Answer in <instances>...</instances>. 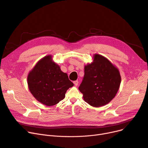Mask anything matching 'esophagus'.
<instances>
[{
  "mask_svg": "<svg viewBox=\"0 0 148 148\" xmlns=\"http://www.w3.org/2000/svg\"><path fill=\"white\" fill-rule=\"evenodd\" d=\"M73 83L75 86H77L78 83H79V82H78V80H75V81H73Z\"/></svg>",
  "mask_w": 148,
  "mask_h": 148,
  "instance_id": "esophagus-1",
  "label": "esophagus"
}]
</instances>
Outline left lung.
Masks as SVG:
<instances>
[{
  "label": "left lung",
  "mask_w": 148,
  "mask_h": 148,
  "mask_svg": "<svg viewBox=\"0 0 148 148\" xmlns=\"http://www.w3.org/2000/svg\"><path fill=\"white\" fill-rule=\"evenodd\" d=\"M84 75L79 87L84 100L91 106L99 107L109 103L120 86L119 69L104 56L95 53L93 61L84 67Z\"/></svg>",
  "instance_id": "obj_1"
}]
</instances>
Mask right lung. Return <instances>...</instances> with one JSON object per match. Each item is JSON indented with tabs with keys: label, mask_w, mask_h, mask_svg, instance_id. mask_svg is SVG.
Wrapping results in <instances>:
<instances>
[{
	"label": "right lung",
	"mask_w": 148,
	"mask_h": 148,
	"mask_svg": "<svg viewBox=\"0 0 148 148\" xmlns=\"http://www.w3.org/2000/svg\"><path fill=\"white\" fill-rule=\"evenodd\" d=\"M29 92L41 104L52 106L62 100L65 93L73 83L66 73L48 55L40 60L27 76Z\"/></svg>",
	"instance_id": "1"
}]
</instances>
